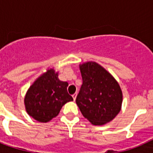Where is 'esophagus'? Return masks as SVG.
<instances>
[{
    "label": "esophagus",
    "mask_w": 153,
    "mask_h": 153,
    "mask_svg": "<svg viewBox=\"0 0 153 153\" xmlns=\"http://www.w3.org/2000/svg\"><path fill=\"white\" fill-rule=\"evenodd\" d=\"M72 97H73V98H74V101H75V99H76V97H77V93H74L73 95H72Z\"/></svg>",
    "instance_id": "1"
}]
</instances>
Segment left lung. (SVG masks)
Wrapping results in <instances>:
<instances>
[{
    "label": "left lung",
    "mask_w": 153,
    "mask_h": 153,
    "mask_svg": "<svg viewBox=\"0 0 153 153\" xmlns=\"http://www.w3.org/2000/svg\"><path fill=\"white\" fill-rule=\"evenodd\" d=\"M82 85L76 98L82 114L94 126L110 122L119 114L123 100L120 85L98 62L79 64Z\"/></svg>",
    "instance_id": "1"
}]
</instances>
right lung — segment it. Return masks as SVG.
I'll return each instance as SVG.
<instances>
[{
    "label": "right lung",
    "instance_id": "obj_1",
    "mask_svg": "<svg viewBox=\"0 0 153 153\" xmlns=\"http://www.w3.org/2000/svg\"><path fill=\"white\" fill-rule=\"evenodd\" d=\"M59 72L48 68L30 86L25 96L27 114L39 122H48L55 117L63 105L73 101L67 93L68 83L60 81Z\"/></svg>",
    "mask_w": 153,
    "mask_h": 153
}]
</instances>
